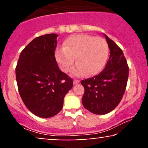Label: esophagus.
Returning <instances> with one entry per match:
<instances>
[{"instance_id": "1", "label": "esophagus", "mask_w": 148, "mask_h": 148, "mask_svg": "<svg viewBox=\"0 0 148 148\" xmlns=\"http://www.w3.org/2000/svg\"><path fill=\"white\" fill-rule=\"evenodd\" d=\"M80 83V80H77V79H75L74 80V84H77Z\"/></svg>"}]
</instances>
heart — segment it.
<instances>
[{"instance_id": "1", "label": "heart", "mask_w": 148, "mask_h": 148, "mask_svg": "<svg viewBox=\"0 0 148 148\" xmlns=\"http://www.w3.org/2000/svg\"><path fill=\"white\" fill-rule=\"evenodd\" d=\"M108 46L103 38L87 34H76L68 37L63 47L56 51V58L61 70L67 72L74 62L72 73L75 76L95 75L106 64Z\"/></svg>"}]
</instances>
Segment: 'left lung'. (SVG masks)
Returning <instances> with one entry per match:
<instances>
[{
	"label": "left lung",
	"instance_id": "8db88e82",
	"mask_svg": "<svg viewBox=\"0 0 148 148\" xmlns=\"http://www.w3.org/2000/svg\"><path fill=\"white\" fill-rule=\"evenodd\" d=\"M110 49L106 67L97 75L82 80L84 87L82 103L94 114L109 113L119 104L125 94L129 76L127 64L122 49L105 35Z\"/></svg>",
	"mask_w": 148,
	"mask_h": 148
}]
</instances>
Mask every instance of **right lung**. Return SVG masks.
Masks as SVG:
<instances>
[{
	"label": "right lung",
	"instance_id": "1",
	"mask_svg": "<svg viewBox=\"0 0 148 148\" xmlns=\"http://www.w3.org/2000/svg\"><path fill=\"white\" fill-rule=\"evenodd\" d=\"M57 34L34 39L20 53L16 79L22 101L30 112L48 118L59 113L73 79L59 69L55 57Z\"/></svg>",
	"mask_w": 148,
	"mask_h": 148
}]
</instances>
